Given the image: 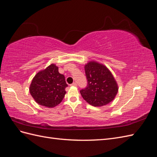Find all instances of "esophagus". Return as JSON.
Segmentation results:
<instances>
[{
  "label": "esophagus",
  "mask_w": 157,
  "mask_h": 157,
  "mask_svg": "<svg viewBox=\"0 0 157 157\" xmlns=\"http://www.w3.org/2000/svg\"><path fill=\"white\" fill-rule=\"evenodd\" d=\"M71 86H77V83L76 82H74L73 83H71V84L70 85Z\"/></svg>",
  "instance_id": "obj_1"
}]
</instances>
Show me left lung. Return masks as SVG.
<instances>
[{
	"instance_id": "obj_1",
	"label": "left lung",
	"mask_w": 157,
	"mask_h": 157,
	"mask_svg": "<svg viewBox=\"0 0 157 157\" xmlns=\"http://www.w3.org/2000/svg\"><path fill=\"white\" fill-rule=\"evenodd\" d=\"M87 86L80 94L93 106H102L114 99L118 86L111 72L104 65L90 61L85 65Z\"/></svg>"
}]
</instances>
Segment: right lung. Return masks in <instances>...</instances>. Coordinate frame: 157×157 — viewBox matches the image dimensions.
Returning a JSON list of instances; mask_svg holds the SVG:
<instances>
[{
	"mask_svg": "<svg viewBox=\"0 0 157 157\" xmlns=\"http://www.w3.org/2000/svg\"><path fill=\"white\" fill-rule=\"evenodd\" d=\"M66 87L65 76L59 74L56 65L52 64L35 75L29 91L36 102L47 108H53L63 100Z\"/></svg>",
	"mask_w": 157,
	"mask_h": 157,
	"instance_id": "1",
	"label": "right lung"
}]
</instances>
